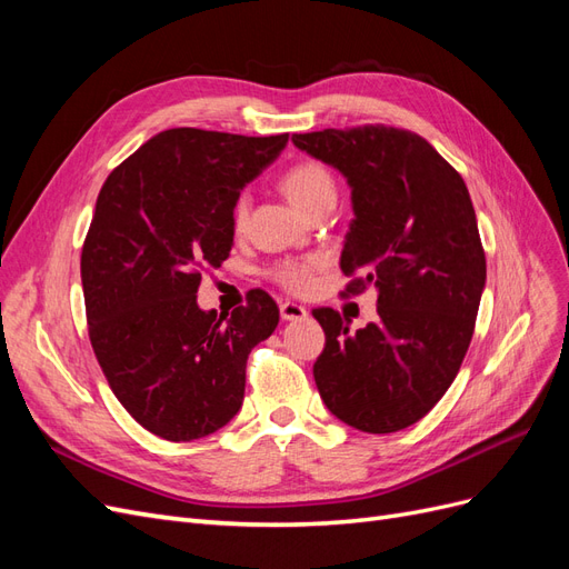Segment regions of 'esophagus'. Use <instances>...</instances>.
<instances>
[{"label":"esophagus","instance_id":"1","mask_svg":"<svg viewBox=\"0 0 569 569\" xmlns=\"http://www.w3.org/2000/svg\"><path fill=\"white\" fill-rule=\"evenodd\" d=\"M280 316H282V320H306L308 311L295 301H284V303H280Z\"/></svg>","mask_w":569,"mask_h":569}]
</instances>
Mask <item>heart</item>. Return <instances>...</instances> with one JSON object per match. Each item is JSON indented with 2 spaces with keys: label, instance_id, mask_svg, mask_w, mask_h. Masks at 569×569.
<instances>
[{
  "label": "heart",
  "instance_id": "heart-1",
  "mask_svg": "<svg viewBox=\"0 0 569 569\" xmlns=\"http://www.w3.org/2000/svg\"><path fill=\"white\" fill-rule=\"evenodd\" d=\"M280 184L284 189V194L295 201L303 213H311L322 203H335L337 199V182H335L332 170L316 159H301L297 163H291L282 173ZM247 216H249V197L239 194L230 211L234 232L244 230ZM318 268H320L318 256L284 258V261L272 266L270 274L272 280L280 287H284L287 291L301 295V291H306L313 284V274Z\"/></svg>",
  "mask_w": 569,
  "mask_h": 569
}]
</instances>
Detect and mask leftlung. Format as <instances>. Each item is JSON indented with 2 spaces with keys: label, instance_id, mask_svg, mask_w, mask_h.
<instances>
[{
  "label": "left lung",
  "instance_id": "left-lung-1",
  "mask_svg": "<svg viewBox=\"0 0 569 569\" xmlns=\"http://www.w3.org/2000/svg\"><path fill=\"white\" fill-rule=\"evenodd\" d=\"M351 184L343 297L377 289V320L351 332L316 308L325 349L313 377L325 406L360 432L422 420L451 387L475 332L487 256L465 180L425 137L358 126L291 137Z\"/></svg>",
  "mask_w": 569,
  "mask_h": 569
}]
</instances>
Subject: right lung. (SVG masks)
Segmentation results:
<instances>
[{
  "mask_svg": "<svg viewBox=\"0 0 569 569\" xmlns=\"http://www.w3.org/2000/svg\"><path fill=\"white\" fill-rule=\"evenodd\" d=\"M289 134L173 128L116 166L97 197L80 278L94 356L151 435L192 441L242 408L247 358L280 322L263 289L228 316L201 311V274L232 249V203Z\"/></svg>",
  "mask_w": 569,
  "mask_h": 569,
  "instance_id": "1",
  "label": "right lung"
}]
</instances>
